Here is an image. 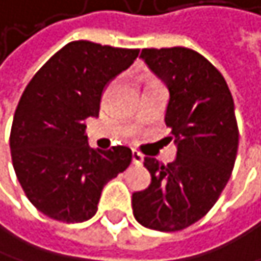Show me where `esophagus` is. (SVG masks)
Returning <instances> with one entry per match:
<instances>
[{
	"instance_id": "obj_1",
	"label": "esophagus",
	"mask_w": 261,
	"mask_h": 261,
	"mask_svg": "<svg viewBox=\"0 0 261 261\" xmlns=\"http://www.w3.org/2000/svg\"><path fill=\"white\" fill-rule=\"evenodd\" d=\"M132 161H133L135 165H141V164L144 162V156H142L139 151L133 150V153H132Z\"/></svg>"
}]
</instances>
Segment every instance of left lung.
I'll list each match as a JSON object with an SVG mask.
<instances>
[{"mask_svg":"<svg viewBox=\"0 0 261 261\" xmlns=\"http://www.w3.org/2000/svg\"><path fill=\"white\" fill-rule=\"evenodd\" d=\"M142 61L165 84V125L177 148L161 165L145 158L151 184L133 193V214L150 229L180 231L200 220L226 187L239 148L234 100L220 71L185 47L144 48Z\"/></svg>","mask_w":261,"mask_h":261,"instance_id":"left-lung-1","label":"left lung"}]
</instances>
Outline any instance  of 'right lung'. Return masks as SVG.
<instances>
[{
  "instance_id": "add662e5",
  "label": "right lung",
  "mask_w": 261,
  "mask_h": 261,
  "mask_svg": "<svg viewBox=\"0 0 261 261\" xmlns=\"http://www.w3.org/2000/svg\"><path fill=\"white\" fill-rule=\"evenodd\" d=\"M139 50L73 41L32 77L16 107L10 151L16 177L42 214L67 223L91 219L103 187L132 162L119 145L93 150L85 122L99 116L107 85Z\"/></svg>"
}]
</instances>
